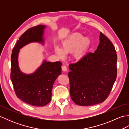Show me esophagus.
<instances>
[{"label": "esophagus", "mask_w": 129, "mask_h": 129, "mask_svg": "<svg viewBox=\"0 0 129 129\" xmlns=\"http://www.w3.org/2000/svg\"><path fill=\"white\" fill-rule=\"evenodd\" d=\"M61 69L62 71L64 72H67V68L65 66V65H63V66L61 67Z\"/></svg>", "instance_id": "1"}]
</instances>
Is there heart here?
<instances>
[{
	"label": "heart",
	"mask_w": 129,
	"mask_h": 129,
	"mask_svg": "<svg viewBox=\"0 0 129 129\" xmlns=\"http://www.w3.org/2000/svg\"><path fill=\"white\" fill-rule=\"evenodd\" d=\"M90 44V40L88 38H84L81 34L75 33L62 42V48L56 46L54 50L57 55L61 59L64 58L66 53H73L76 59H80L83 56Z\"/></svg>",
	"instance_id": "obj_1"
}]
</instances>
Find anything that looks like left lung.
<instances>
[{"label": "left lung", "mask_w": 129, "mask_h": 129, "mask_svg": "<svg viewBox=\"0 0 129 129\" xmlns=\"http://www.w3.org/2000/svg\"><path fill=\"white\" fill-rule=\"evenodd\" d=\"M117 57L111 41L100 32V43L94 53L69 65L70 94L74 102L91 106L106 99L116 79Z\"/></svg>", "instance_id": "1"}]
</instances>
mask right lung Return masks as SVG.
I'll return each mask as SVG.
<instances>
[{
  "mask_svg": "<svg viewBox=\"0 0 129 129\" xmlns=\"http://www.w3.org/2000/svg\"><path fill=\"white\" fill-rule=\"evenodd\" d=\"M45 26L32 27L19 38L11 55L10 79L17 97L24 102L34 106H44L50 102L55 81L61 74L60 61H44L33 73L25 74L21 72L18 57L20 49L32 42L44 44L43 34Z\"/></svg>",
  "mask_w": 129,
  "mask_h": 129,
  "instance_id": "right-lung-1",
  "label": "right lung"
}]
</instances>
